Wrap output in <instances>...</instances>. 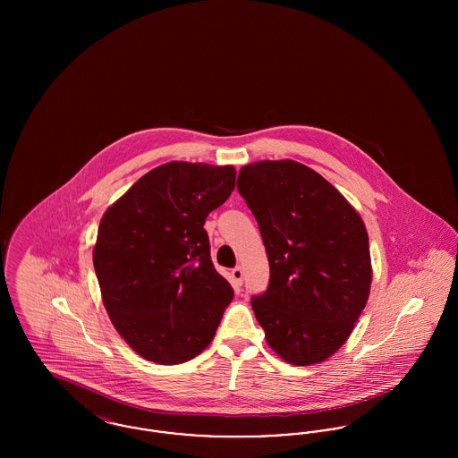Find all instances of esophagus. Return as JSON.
Wrapping results in <instances>:
<instances>
[{
    "label": "esophagus",
    "instance_id": "34e87169",
    "mask_svg": "<svg viewBox=\"0 0 458 458\" xmlns=\"http://www.w3.org/2000/svg\"><path fill=\"white\" fill-rule=\"evenodd\" d=\"M232 278H233V284H239V286L243 284V269L240 266L232 269Z\"/></svg>",
    "mask_w": 458,
    "mask_h": 458
}]
</instances>
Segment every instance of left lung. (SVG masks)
I'll return each mask as SVG.
<instances>
[{
	"instance_id": "obj_1",
	"label": "left lung",
	"mask_w": 458,
	"mask_h": 458,
	"mask_svg": "<svg viewBox=\"0 0 458 458\" xmlns=\"http://www.w3.org/2000/svg\"><path fill=\"white\" fill-rule=\"evenodd\" d=\"M237 189L269 261V284L250 299L266 342L288 364H318L347 342L369 297L364 221L321 174L292 159L243 166Z\"/></svg>"
}]
</instances>
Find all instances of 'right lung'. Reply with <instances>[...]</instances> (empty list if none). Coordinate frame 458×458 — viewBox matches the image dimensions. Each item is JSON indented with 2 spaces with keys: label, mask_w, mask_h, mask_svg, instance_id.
Masks as SVG:
<instances>
[{
  "label": "right lung",
  "mask_w": 458,
  "mask_h": 458,
  "mask_svg": "<svg viewBox=\"0 0 458 458\" xmlns=\"http://www.w3.org/2000/svg\"><path fill=\"white\" fill-rule=\"evenodd\" d=\"M233 166L174 161L139 178L99 223L92 261L103 304L140 357L174 366L206 349L233 299L211 261L206 218Z\"/></svg>",
  "instance_id": "add662e5"
}]
</instances>
